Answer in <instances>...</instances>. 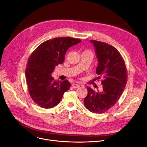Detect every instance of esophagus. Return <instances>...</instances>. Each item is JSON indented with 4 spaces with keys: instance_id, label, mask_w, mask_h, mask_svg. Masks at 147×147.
Listing matches in <instances>:
<instances>
[{
    "instance_id": "34e87169",
    "label": "esophagus",
    "mask_w": 147,
    "mask_h": 147,
    "mask_svg": "<svg viewBox=\"0 0 147 147\" xmlns=\"http://www.w3.org/2000/svg\"><path fill=\"white\" fill-rule=\"evenodd\" d=\"M80 87V85L77 84H72V87L74 88H79Z\"/></svg>"
}]
</instances>
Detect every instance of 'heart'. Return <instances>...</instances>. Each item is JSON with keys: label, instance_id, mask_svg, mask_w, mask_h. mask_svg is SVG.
<instances>
[{"label": "heart", "instance_id": "b5f03b06", "mask_svg": "<svg viewBox=\"0 0 147 147\" xmlns=\"http://www.w3.org/2000/svg\"><path fill=\"white\" fill-rule=\"evenodd\" d=\"M86 52H90V51H86Z\"/></svg>", "mask_w": 147, "mask_h": 147}]
</instances>
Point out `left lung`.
I'll use <instances>...</instances> for the list:
<instances>
[{"mask_svg": "<svg viewBox=\"0 0 147 147\" xmlns=\"http://www.w3.org/2000/svg\"><path fill=\"white\" fill-rule=\"evenodd\" d=\"M94 46L98 60L96 74L101 79L102 90L94 91L87 87L88 94L84 100L85 107L94 113H103L113 106L122 96L127 82L125 63L113 46L96 40Z\"/></svg>", "mask_w": 147, "mask_h": 147, "instance_id": "obj_1", "label": "left lung"}]
</instances>
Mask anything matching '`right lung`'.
Here are the masks:
<instances>
[{
  "label": "right lung",
  "mask_w": 147,
  "mask_h": 147,
  "mask_svg": "<svg viewBox=\"0 0 147 147\" xmlns=\"http://www.w3.org/2000/svg\"><path fill=\"white\" fill-rule=\"evenodd\" d=\"M81 42L69 37L55 38L43 42L28 59L25 71L29 94L40 107L50 109L62 100L65 92L69 89L67 80L59 82L51 76L55 66L62 64L66 51Z\"/></svg>",
  "instance_id": "right-lung-1"
}]
</instances>
